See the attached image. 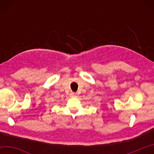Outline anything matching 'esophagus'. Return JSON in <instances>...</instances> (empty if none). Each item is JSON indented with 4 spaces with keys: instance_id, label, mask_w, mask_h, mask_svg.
<instances>
[{
    "instance_id": "34e87169",
    "label": "esophagus",
    "mask_w": 154,
    "mask_h": 154,
    "mask_svg": "<svg viewBox=\"0 0 154 154\" xmlns=\"http://www.w3.org/2000/svg\"><path fill=\"white\" fill-rule=\"evenodd\" d=\"M70 96H71V97H75V96H77V94H75V93H71V94H70Z\"/></svg>"
}]
</instances>
